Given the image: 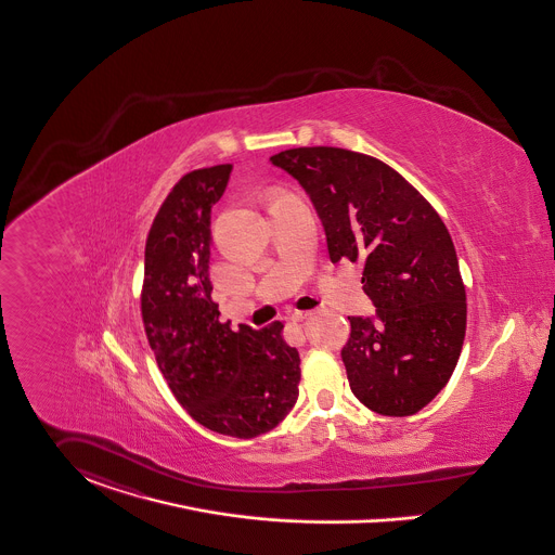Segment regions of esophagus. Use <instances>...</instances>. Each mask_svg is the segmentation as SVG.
<instances>
[{"label": "esophagus", "instance_id": "esophagus-1", "mask_svg": "<svg viewBox=\"0 0 555 555\" xmlns=\"http://www.w3.org/2000/svg\"><path fill=\"white\" fill-rule=\"evenodd\" d=\"M313 315V311H305V309H295L293 313H291V320L293 322H302V320H307V318H311Z\"/></svg>", "mask_w": 555, "mask_h": 555}]
</instances>
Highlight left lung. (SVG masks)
<instances>
[{"label":"left lung","mask_w":555,"mask_h":555,"mask_svg":"<svg viewBox=\"0 0 555 555\" xmlns=\"http://www.w3.org/2000/svg\"><path fill=\"white\" fill-rule=\"evenodd\" d=\"M271 162L311 195L331 260H364L376 322L349 318L340 358L353 396L385 416L416 414L450 380L467 328L465 284L440 215L366 153L296 147Z\"/></svg>","instance_id":"left-lung-1"}]
</instances>
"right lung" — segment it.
I'll return each instance as SVG.
<instances>
[{
  "mask_svg": "<svg viewBox=\"0 0 555 555\" xmlns=\"http://www.w3.org/2000/svg\"><path fill=\"white\" fill-rule=\"evenodd\" d=\"M231 164L186 172L149 229L141 315L157 369L177 402L210 431L250 440L278 427L298 398L300 358L284 324L219 322L208 278L210 208Z\"/></svg>",
  "mask_w": 555,
  "mask_h": 555,
  "instance_id": "right-lung-1",
  "label": "right lung"
}]
</instances>
